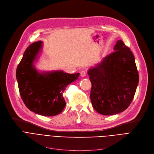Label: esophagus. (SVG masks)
Here are the masks:
<instances>
[{
	"mask_svg": "<svg viewBox=\"0 0 154 154\" xmlns=\"http://www.w3.org/2000/svg\"><path fill=\"white\" fill-rule=\"evenodd\" d=\"M87 74V72L85 70H82L81 72H80V76L81 77H85Z\"/></svg>",
	"mask_w": 154,
	"mask_h": 154,
	"instance_id": "1",
	"label": "esophagus"
}]
</instances>
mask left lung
Masks as SVG:
<instances>
[{"instance_id": "left-lung-1", "label": "left lung", "mask_w": 154, "mask_h": 154, "mask_svg": "<svg viewBox=\"0 0 154 154\" xmlns=\"http://www.w3.org/2000/svg\"><path fill=\"white\" fill-rule=\"evenodd\" d=\"M114 50L88 70L92 105L103 116L115 115L127 109L139 84V73L130 48L119 40Z\"/></svg>"}]
</instances>
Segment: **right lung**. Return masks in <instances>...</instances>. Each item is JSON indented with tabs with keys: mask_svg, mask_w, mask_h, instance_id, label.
Returning a JSON list of instances; mask_svg holds the SVG:
<instances>
[{
	"mask_svg": "<svg viewBox=\"0 0 154 154\" xmlns=\"http://www.w3.org/2000/svg\"><path fill=\"white\" fill-rule=\"evenodd\" d=\"M42 43L35 42L27 48L16 70V78L26 106L38 115L54 116L66 106L62 94L66 87L78 79L80 74H70L62 70L38 72L34 62L42 49Z\"/></svg>",
	"mask_w": 154,
	"mask_h": 154,
	"instance_id": "obj_1",
	"label": "right lung"
}]
</instances>
